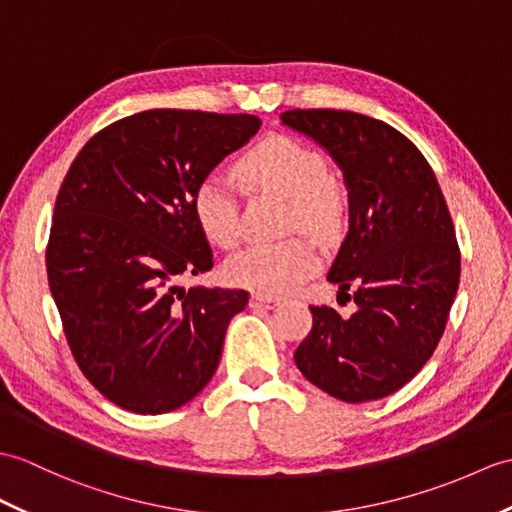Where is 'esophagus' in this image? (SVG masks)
<instances>
[{
  "label": "esophagus",
  "instance_id": "1",
  "mask_svg": "<svg viewBox=\"0 0 512 512\" xmlns=\"http://www.w3.org/2000/svg\"><path fill=\"white\" fill-rule=\"evenodd\" d=\"M277 303H279V299H275V296H264V294H253L251 296L253 307H275Z\"/></svg>",
  "mask_w": 512,
  "mask_h": 512
}]
</instances>
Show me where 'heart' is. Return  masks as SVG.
<instances>
[{
  "mask_svg": "<svg viewBox=\"0 0 512 512\" xmlns=\"http://www.w3.org/2000/svg\"><path fill=\"white\" fill-rule=\"evenodd\" d=\"M240 176L261 192L290 200V222L316 237L336 235L342 222V198L329 185V165L320 152L299 141H264L240 163ZM192 209L200 231L213 244L229 248L242 233L240 200L233 178L220 170L198 183ZM318 266L316 251L305 240L253 244L227 261V277L255 294L275 296L294 290Z\"/></svg>",
  "mask_w": 512,
  "mask_h": 512,
  "instance_id": "obj_1",
  "label": "heart"
}]
</instances>
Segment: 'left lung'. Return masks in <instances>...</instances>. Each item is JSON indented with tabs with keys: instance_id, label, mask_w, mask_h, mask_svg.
Wrapping results in <instances>:
<instances>
[{
	"instance_id": "obj_1",
	"label": "left lung",
	"mask_w": 512,
	"mask_h": 512,
	"mask_svg": "<svg viewBox=\"0 0 512 512\" xmlns=\"http://www.w3.org/2000/svg\"><path fill=\"white\" fill-rule=\"evenodd\" d=\"M281 122L323 146L349 189V233L327 279L355 301L342 318L312 305V331L294 351L327 395L362 403L392 395L441 340L460 283V248L445 196L419 148L382 120L294 109Z\"/></svg>"
}]
</instances>
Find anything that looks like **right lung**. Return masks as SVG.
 Returning a JSON list of instances; mask_svg holds the SVG:
<instances>
[{
    "mask_svg": "<svg viewBox=\"0 0 512 512\" xmlns=\"http://www.w3.org/2000/svg\"><path fill=\"white\" fill-rule=\"evenodd\" d=\"M259 126L255 115L152 109L106 126L71 163L47 281L80 371L124 410L181 408L216 373L248 292L176 279L213 266L192 209L198 183Z\"/></svg>",
    "mask_w": 512,
    "mask_h": 512,
    "instance_id": "obj_1",
    "label": "right lung"
}]
</instances>
